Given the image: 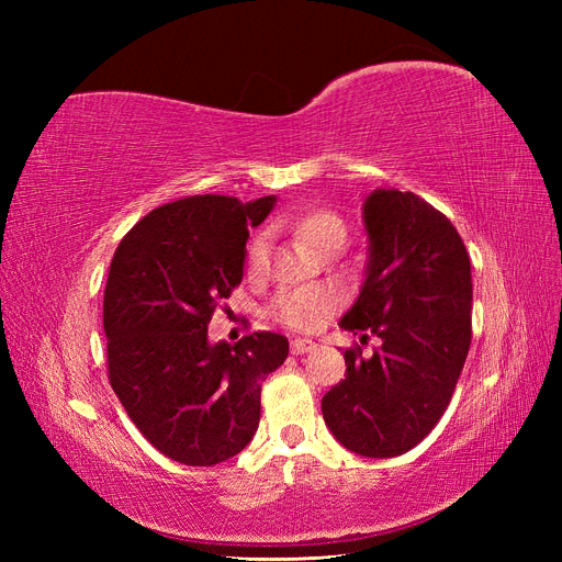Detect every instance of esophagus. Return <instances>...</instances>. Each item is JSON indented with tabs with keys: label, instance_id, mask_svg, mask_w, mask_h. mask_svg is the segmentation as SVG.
Instances as JSON below:
<instances>
[{
	"label": "esophagus",
	"instance_id": "34e87169",
	"mask_svg": "<svg viewBox=\"0 0 562 562\" xmlns=\"http://www.w3.org/2000/svg\"><path fill=\"white\" fill-rule=\"evenodd\" d=\"M312 349H316V342H312V339H304V337H295L291 342V351L302 356V353H310Z\"/></svg>",
	"mask_w": 562,
	"mask_h": 562
}]
</instances>
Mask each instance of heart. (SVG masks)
<instances>
[{"mask_svg":"<svg viewBox=\"0 0 562 562\" xmlns=\"http://www.w3.org/2000/svg\"><path fill=\"white\" fill-rule=\"evenodd\" d=\"M293 232L297 239L312 248L314 252H326L328 248H345L347 244V223L345 217L330 209H314L302 213ZM269 241L267 234H255L246 248V269L250 277H260L267 267ZM337 307V295L330 288H300L293 293H283L271 304V316L288 328L312 330L318 328Z\"/></svg>","mask_w":562,"mask_h":562,"instance_id":"obj_1","label":"heart"}]
</instances>
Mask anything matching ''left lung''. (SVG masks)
Here are the masks:
<instances>
[{
  "mask_svg": "<svg viewBox=\"0 0 562 562\" xmlns=\"http://www.w3.org/2000/svg\"><path fill=\"white\" fill-rule=\"evenodd\" d=\"M370 260L359 300L339 321L378 335L370 356L345 351V380L321 401L347 450L396 457L431 434L471 347V262L450 220L413 192L375 190L363 209Z\"/></svg>",
  "mask_w": 562,
  "mask_h": 562,
  "instance_id": "1",
  "label": "left lung"
}]
</instances>
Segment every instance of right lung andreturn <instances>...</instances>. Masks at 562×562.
I'll use <instances>...</instances> for the list:
<instances>
[{"mask_svg":"<svg viewBox=\"0 0 562 562\" xmlns=\"http://www.w3.org/2000/svg\"><path fill=\"white\" fill-rule=\"evenodd\" d=\"M274 196L196 194L147 213L119 244L103 302L108 378L140 434L187 467L239 454L258 431L260 386L288 339L209 342L220 302L244 279L248 229Z\"/></svg>","mask_w":562,"mask_h":562,"instance_id":"add662e5","label":"right lung"}]
</instances>
